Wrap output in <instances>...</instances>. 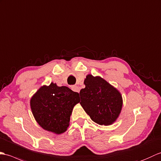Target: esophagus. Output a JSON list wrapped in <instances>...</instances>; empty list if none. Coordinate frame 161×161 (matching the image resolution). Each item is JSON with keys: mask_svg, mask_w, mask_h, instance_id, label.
Wrapping results in <instances>:
<instances>
[{"mask_svg": "<svg viewBox=\"0 0 161 161\" xmlns=\"http://www.w3.org/2000/svg\"><path fill=\"white\" fill-rule=\"evenodd\" d=\"M71 90H72L74 92H76L78 93L80 92V88L78 86H72L71 87Z\"/></svg>", "mask_w": 161, "mask_h": 161, "instance_id": "obj_1", "label": "esophagus"}]
</instances>
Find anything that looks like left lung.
<instances>
[{
  "label": "left lung",
  "mask_w": 161,
  "mask_h": 161,
  "mask_svg": "<svg viewBox=\"0 0 161 161\" xmlns=\"http://www.w3.org/2000/svg\"><path fill=\"white\" fill-rule=\"evenodd\" d=\"M85 87L80 92L83 107L91 119L99 125H109L120 113L123 100L120 92L102 78L89 74Z\"/></svg>",
  "instance_id": "obj_1"
}]
</instances>
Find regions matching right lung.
<instances>
[{"mask_svg":"<svg viewBox=\"0 0 161 161\" xmlns=\"http://www.w3.org/2000/svg\"><path fill=\"white\" fill-rule=\"evenodd\" d=\"M78 92L52 83L42 86L32 96L31 109L36 120L44 130L60 134L69 126L74 106L80 102Z\"/></svg>","mask_w":161,"mask_h":161,"instance_id":"obj_1","label":"right lung"}]
</instances>
